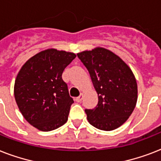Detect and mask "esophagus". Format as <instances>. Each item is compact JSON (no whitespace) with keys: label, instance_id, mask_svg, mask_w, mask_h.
Segmentation results:
<instances>
[{"label":"esophagus","instance_id":"obj_1","mask_svg":"<svg viewBox=\"0 0 161 161\" xmlns=\"http://www.w3.org/2000/svg\"><path fill=\"white\" fill-rule=\"evenodd\" d=\"M83 94H82V93H81L80 95H79V96H78V97H77V98H75V100L77 101L78 103H80V102H82V99H83Z\"/></svg>","mask_w":161,"mask_h":161}]
</instances>
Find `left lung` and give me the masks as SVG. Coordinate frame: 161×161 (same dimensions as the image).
Listing matches in <instances>:
<instances>
[{
    "mask_svg": "<svg viewBox=\"0 0 161 161\" xmlns=\"http://www.w3.org/2000/svg\"><path fill=\"white\" fill-rule=\"evenodd\" d=\"M90 74L98 104L85 109L88 122L98 130L117 129L129 119L137 102V83L129 66L103 47L77 54Z\"/></svg>",
    "mask_w": 161,
    "mask_h": 161,
    "instance_id": "8db88e82",
    "label": "left lung"
}]
</instances>
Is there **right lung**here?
<instances>
[{"instance_id": "right-lung-1", "label": "right lung", "mask_w": 161, "mask_h": 161, "mask_svg": "<svg viewBox=\"0 0 161 161\" xmlns=\"http://www.w3.org/2000/svg\"><path fill=\"white\" fill-rule=\"evenodd\" d=\"M75 58L73 53L47 49L30 58L19 71L14 86L16 104L37 130L51 131L68 121L73 99L62 75Z\"/></svg>"}]
</instances>
